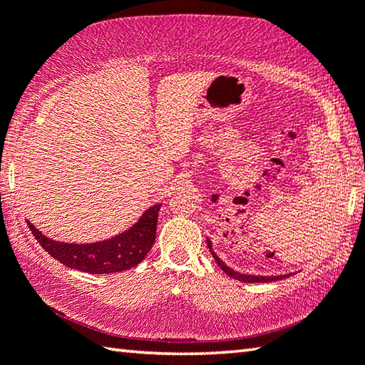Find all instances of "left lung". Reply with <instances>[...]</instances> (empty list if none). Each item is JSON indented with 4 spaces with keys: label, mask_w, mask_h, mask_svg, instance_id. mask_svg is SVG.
Returning <instances> with one entry per match:
<instances>
[{
    "label": "left lung",
    "mask_w": 365,
    "mask_h": 365,
    "mask_svg": "<svg viewBox=\"0 0 365 365\" xmlns=\"http://www.w3.org/2000/svg\"><path fill=\"white\" fill-rule=\"evenodd\" d=\"M207 248L211 250V255L215 259V262H217L219 267L225 272L228 277H232V279H237L240 282H245V283H261V282H274V280H282V279H287L288 275H277V277H257V275H246V274H240V272H235L230 267H227L225 262H222L220 259L217 257V255L212 251V245L211 242L207 240Z\"/></svg>",
    "instance_id": "left-lung-1"
}]
</instances>
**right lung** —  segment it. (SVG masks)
<instances>
[{
	"label": "right lung",
	"mask_w": 365,
	"mask_h": 365,
	"mask_svg": "<svg viewBox=\"0 0 365 365\" xmlns=\"http://www.w3.org/2000/svg\"><path fill=\"white\" fill-rule=\"evenodd\" d=\"M159 207L160 205H156L145 211L130 230L98 243H59L45 237L30 222L27 225L41 248L61 264L88 274H114L135 267L150 252L156 240Z\"/></svg>",
	"instance_id": "add662e5"
}]
</instances>
